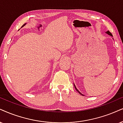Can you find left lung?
<instances>
[{"label":"left lung","instance_id":"1","mask_svg":"<svg viewBox=\"0 0 123 123\" xmlns=\"http://www.w3.org/2000/svg\"><path fill=\"white\" fill-rule=\"evenodd\" d=\"M106 33H107V34H108V35H110V36H112V34H111V32H110V31H107V32H106ZM74 87H75V90H77V91H78V92L79 93H80V95H83V94H81V93H80V91H78V89H77V88H76V87H75V85H74Z\"/></svg>","mask_w":123,"mask_h":123}]
</instances>
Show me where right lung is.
I'll use <instances>...</instances> for the list:
<instances>
[{
  "instance_id": "obj_1",
  "label": "right lung",
  "mask_w": 123,
  "mask_h": 123,
  "mask_svg": "<svg viewBox=\"0 0 123 123\" xmlns=\"http://www.w3.org/2000/svg\"><path fill=\"white\" fill-rule=\"evenodd\" d=\"M24 25H25V24H24V25H23L22 26V27H23V26H24Z\"/></svg>"
}]
</instances>
